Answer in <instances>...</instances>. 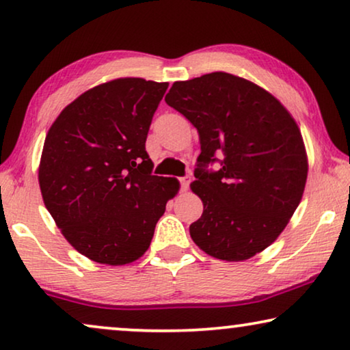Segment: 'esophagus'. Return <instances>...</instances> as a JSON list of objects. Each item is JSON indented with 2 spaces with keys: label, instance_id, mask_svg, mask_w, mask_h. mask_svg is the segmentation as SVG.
<instances>
[{
  "label": "esophagus",
  "instance_id": "1",
  "mask_svg": "<svg viewBox=\"0 0 350 350\" xmlns=\"http://www.w3.org/2000/svg\"><path fill=\"white\" fill-rule=\"evenodd\" d=\"M180 181V189L181 191H186L189 188V183H191V175H185L181 176V178H178Z\"/></svg>",
  "mask_w": 350,
  "mask_h": 350
}]
</instances>
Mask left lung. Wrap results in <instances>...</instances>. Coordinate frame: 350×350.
<instances>
[{
	"instance_id": "8db88e82",
	"label": "left lung",
	"mask_w": 350,
	"mask_h": 350,
	"mask_svg": "<svg viewBox=\"0 0 350 350\" xmlns=\"http://www.w3.org/2000/svg\"><path fill=\"white\" fill-rule=\"evenodd\" d=\"M165 102L199 132L191 189L204 212L189 226L191 239L218 260L255 256L279 237L303 198L308 156L295 119L274 95L223 71L174 83ZM215 161L220 169L208 171Z\"/></svg>"
}]
</instances>
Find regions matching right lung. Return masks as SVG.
I'll return each mask as SVG.
<instances>
[{"instance_id":"right-lung-1","label":"right lung","mask_w":350,"mask_h":350,"mask_svg":"<svg viewBox=\"0 0 350 350\" xmlns=\"http://www.w3.org/2000/svg\"><path fill=\"white\" fill-rule=\"evenodd\" d=\"M169 88L121 78L89 89L46 135L40 188L46 208L81 255L121 266L150 247L176 178L152 175L145 143Z\"/></svg>"}]
</instances>
